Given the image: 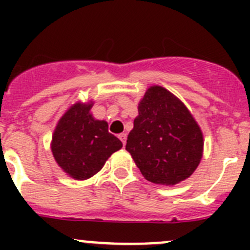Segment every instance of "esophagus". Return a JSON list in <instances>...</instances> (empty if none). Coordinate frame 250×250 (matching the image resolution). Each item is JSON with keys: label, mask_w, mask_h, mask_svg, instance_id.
Segmentation results:
<instances>
[{"label": "esophagus", "mask_w": 250, "mask_h": 250, "mask_svg": "<svg viewBox=\"0 0 250 250\" xmlns=\"http://www.w3.org/2000/svg\"><path fill=\"white\" fill-rule=\"evenodd\" d=\"M118 138H120V140L122 141L123 146H125V141H127V134H125V133H122V134L118 135Z\"/></svg>", "instance_id": "obj_1"}]
</instances>
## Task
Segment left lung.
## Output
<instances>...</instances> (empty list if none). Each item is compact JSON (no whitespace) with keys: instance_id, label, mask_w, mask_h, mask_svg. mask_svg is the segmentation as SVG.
Returning a JSON list of instances; mask_svg holds the SVG:
<instances>
[{"instance_id":"8db88e82","label":"left lung","mask_w":250,"mask_h":250,"mask_svg":"<svg viewBox=\"0 0 250 250\" xmlns=\"http://www.w3.org/2000/svg\"><path fill=\"white\" fill-rule=\"evenodd\" d=\"M138 112L125 150L144 178L166 186L190 178L202 160L204 140L185 104L166 88L151 85Z\"/></svg>"}]
</instances>
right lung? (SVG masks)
Returning <instances> with one entry per match:
<instances>
[{
    "label": "right lung",
    "mask_w": 250,
    "mask_h": 250,
    "mask_svg": "<svg viewBox=\"0 0 250 250\" xmlns=\"http://www.w3.org/2000/svg\"><path fill=\"white\" fill-rule=\"evenodd\" d=\"M93 104L90 100L71 105L52 135L50 150L55 162L75 180L92 178L122 147L121 140L109 133L106 121L93 117Z\"/></svg>",
    "instance_id": "right-lung-1"
}]
</instances>
